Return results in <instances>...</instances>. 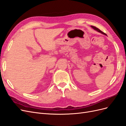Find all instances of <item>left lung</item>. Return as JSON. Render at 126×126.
<instances>
[{
  "label": "left lung",
  "instance_id": "1",
  "mask_svg": "<svg viewBox=\"0 0 126 126\" xmlns=\"http://www.w3.org/2000/svg\"><path fill=\"white\" fill-rule=\"evenodd\" d=\"M91 27H92L93 29H94V30H97V32H100V33H102V34H104V35H106V34L105 33H104V32H102V31H101V30L99 29H98V28H97V27H94V26H91Z\"/></svg>",
  "mask_w": 126,
  "mask_h": 126
}]
</instances>
